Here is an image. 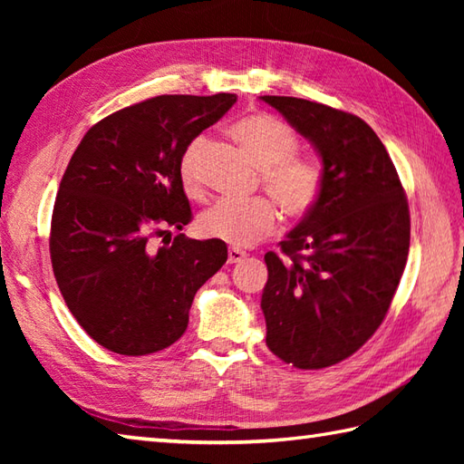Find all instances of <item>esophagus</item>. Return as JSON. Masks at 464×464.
Returning a JSON list of instances; mask_svg holds the SVG:
<instances>
[{"instance_id": "1", "label": "esophagus", "mask_w": 464, "mask_h": 464, "mask_svg": "<svg viewBox=\"0 0 464 464\" xmlns=\"http://www.w3.org/2000/svg\"><path fill=\"white\" fill-rule=\"evenodd\" d=\"M245 257H247V253L237 249V247H229V253H227V261H229L231 265L233 263H241Z\"/></svg>"}]
</instances>
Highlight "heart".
<instances>
[{
	"label": "heart",
	"mask_w": 464,
	"mask_h": 464,
	"mask_svg": "<svg viewBox=\"0 0 464 464\" xmlns=\"http://www.w3.org/2000/svg\"><path fill=\"white\" fill-rule=\"evenodd\" d=\"M229 133L261 167V183L289 219H301L317 205L323 191V169L317 161L297 155L299 140L289 125L267 113L245 115L229 127ZM207 140L195 137L185 145L177 173L187 195L203 189L201 157ZM281 215L273 201L259 197L253 201L215 203L199 217V233L205 239L223 241L231 247H251L279 229Z\"/></svg>",
	"instance_id": "b5f03b06"
}]
</instances>
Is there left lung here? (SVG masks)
Masks as SVG:
<instances>
[{
  "mask_svg": "<svg viewBox=\"0 0 464 464\" xmlns=\"http://www.w3.org/2000/svg\"><path fill=\"white\" fill-rule=\"evenodd\" d=\"M323 161L317 205L265 255L267 347L297 369L351 357L379 329L405 271L409 203L382 141L361 117L299 97L263 95Z\"/></svg>",
  "mask_w": 464,
  "mask_h": 464,
  "instance_id": "obj_1",
  "label": "left lung"
}]
</instances>
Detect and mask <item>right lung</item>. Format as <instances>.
I'll list each match as a JSON object with an SVG mask.
<instances>
[{"label":"right lung","mask_w":464,"mask_h":464,"mask_svg":"<svg viewBox=\"0 0 464 464\" xmlns=\"http://www.w3.org/2000/svg\"><path fill=\"white\" fill-rule=\"evenodd\" d=\"M235 102V93L160 95L105 117L77 145L49 253L69 311L107 351L141 357L169 347L197 289L225 265L223 241L171 239V229L191 221L177 173L185 145ZM165 232L170 239L155 248L150 239Z\"/></svg>","instance_id":"obj_1"}]
</instances>
